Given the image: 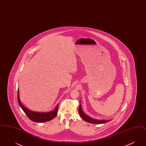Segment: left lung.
Returning <instances> with one entry per match:
<instances>
[{
  "instance_id": "1",
  "label": "left lung",
  "mask_w": 146,
  "mask_h": 146,
  "mask_svg": "<svg viewBox=\"0 0 146 146\" xmlns=\"http://www.w3.org/2000/svg\"><path fill=\"white\" fill-rule=\"evenodd\" d=\"M79 104H79V114L80 115V117L83 119L84 120H85V121H87L91 124H104L110 121V120H98V119H95L91 118L89 116L86 115L84 113L82 110L80 102H79Z\"/></svg>"
}]
</instances>
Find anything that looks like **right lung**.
Listing matches in <instances>:
<instances>
[{
    "mask_svg": "<svg viewBox=\"0 0 146 146\" xmlns=\"http://www.w3.org/2000/svg\"><path fill=\"white\" fill-rule=\"evenodd\" d=\"M17 100L20 106L21 107L22 110L25 113L29 119L31 120L36 122V123H44L46 121H48L54 118H55L57 114V110L58 107V104H57L55 108L52 111H48V112H36V111H32L28 108H26L24 105L22 104L20 95H19V90L18 89V95H17Z\"/></svg>",
    "mask_w": 146,
    "mask_h": 146,
    "instance_id": "right-lung-1",
    "label": "right lung"
}]
</instances>
